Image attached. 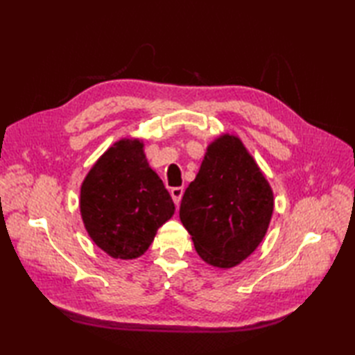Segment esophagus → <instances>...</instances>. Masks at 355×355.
Wrapping results in <instances>:
<instances>
[{
    "mask_svg": "<svg viewBox=\"0 0 355 355\" xmlns=\"http://www.w3.org/2000/svg\"><path fill=\"white\" fill-rule=\"evenodd\" d=\"M183 193H184V187H172L171 189V197L177 206L180 205V201H182Z\"/></svg>",
    "mask_w": 355,
    "mask_h": 355,
    "instance_id": "34e87169",
    "label": "esophagus"
}]
</instances>
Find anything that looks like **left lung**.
<instances>
[{
    "label": "left lung",
    "instance_id": "left-lung-1",
    "mask_svg": "<svg viewBox=\"0 0 355 355\" xmlns=\"http://www.w3.org/2000/svg\"><path fill=\"white\" fill-rule=\"evenodd\" d=\"M273 191L235 135L224 134L207 148L180 206V220L195 250L214 267L230 268L261 244L273 214Z\"/></svg>",
    "mask_w": 355,
    "mask_h": 355
}]
</instances>
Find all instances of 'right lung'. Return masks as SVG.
<instances>
[{"label": "right lung", "instance_id": "1", "mask_svg": "<svg viewBox=\"0 0 355 355\" xmlns=\"http://www.w3.org/2000/svg\"><path fill=\"white\" fill-rule=\"evenodd\" d=\"M173 212L171 195L149 168L137 139L114 143L80 187V215L88 235L116 259H135L145 253Z\"/></svg>", "mask_w": 355, "mask_h": 355}]
</instances>
